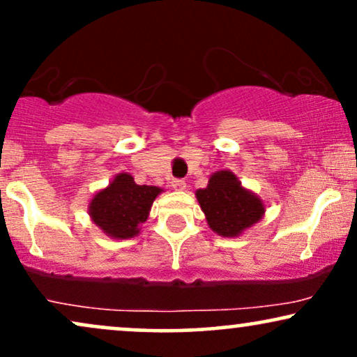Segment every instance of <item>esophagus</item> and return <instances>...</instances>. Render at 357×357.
<instances>
[{"instance_id":"obj_1","label":"esophagus","mask_w":357,"mask_h":357,"mask_svg":"<svg viewBox=\"0 0 357 357\" xmlns=\"http://www.w3.org/2000/svg\"><path fill=\"white\" fill-rule=\"evenodd\" d=\"M171 186H173L176 191H184V189H186V183H184L183 179H173V181H171Z\"/></svg>"}]
</instances>
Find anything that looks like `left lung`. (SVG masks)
Wrapping results in <instances>:
<instances>
[{"label":"left lung","instance_id":"left-lung-1","mask_svg":"<svg viewBox=\"0 0 357 357\" xmlns=\"http://www.w3.org/2000/svg\"><path fill=\"white\" fill-rule=\"evenodd\" d=\"M196 199L207 225L220 237L242 236L265 215V202L229 169L212 173L207 186L196 191Z\"/></svg>","mask_w":357,"mask_h":357}]
</instances>
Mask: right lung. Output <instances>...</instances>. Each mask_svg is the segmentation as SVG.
I'll return each mask as SVG.
<instances>
[{
    "mask_svg": "<svg viewBox=\"0 0 357 357\" xmlns=\"http://www.w3.org/2000/svg\"><path fill=\"white\" fill-rule=\"evenodd\" d=\"M161 192V188L139 186L132 174L119 173L107 188L92 196L89 202L90 220L105 236L116 241L137 237L139 225L150 215L153 201Z\"/></svg>",
    "mask_w": 357,
    "mask_h": 357,
    "instance_id": "right-lung-1",
    "label": "right lung"
}]
</instances>
